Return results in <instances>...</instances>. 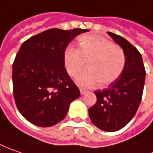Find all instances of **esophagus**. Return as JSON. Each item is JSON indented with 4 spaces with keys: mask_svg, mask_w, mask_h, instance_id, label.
Here are the masks:
<instances>
[{
    "mask_svg": "<svg viewBox=\"0 0 153 153\" xmlns=\"http://www.w3.org/2000/svg\"><path fill=\"white\" fill-rule=\"evenodd\" d=\"M79 91H80V94H81V95H84L85 93L86 92V91H85V89H82V88H80V89H79Z\"/></svg>",
    "mask_w": 153,
    "mask_h": 153,
    "instance_id": "1",
    "label": "esophagus"
}]
</instances>
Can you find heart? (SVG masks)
Masks as SVG:
<instances>
[{
    "mask_svg": "<svg viewBox=\"0 0 153 153\" xmlns=\"http://www.w3.org/2000/svg\"><path fill=\"white\" fill-rule=\"evenodd\" d=\"M64 66L71 77H76L86 67L89 69L76 79V83L85 88H91L100 83L108 86L116 81L125 67L123 49L112 41L97 34L83 35L79 48L68 46L63 55Z\"/></svg>",
    "mask_w": 153,
    "mask_h": 153,
    "instance_id": "obj_1",
    "label": "heart"
}]
</instances>
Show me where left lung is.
<instances>
[{"instance_id": "left-lung-1", "label": "left lung", "mask_w": 153, "mask_h": 153, "mask_svg": "<svg viewBox=\"0 0 153 153\" xmlns=\"http://www.w3.org/2000/svg\"><path fill=\"white\" fill-rule=\"evenodd\" d=\"M108 34L124 51L125 67L116 81L107 89L95 91L97 100L89 108V116L97 128L114 132L124 128L137 112L142 98L146 70L142 56L134 45L120 35Z\"/></svg>"}]
</instances>
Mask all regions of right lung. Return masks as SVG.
I'll return each instance as SVG.
<instances>
[{
    "label": "right lung",
    "instance_id": "1",
    "mask_svg": "<svg viewBox=\"0 0 153 153\" xmlns=\"http://www.w3.org/2000/svg\"><path fill=\"white\" fill-rule=\"evenodd\" d=\"M88 29H47L25 40L13 64V96L31 124L50 127L65 118L80 92L64 68L63 55L74 38Z\"/></svg>",
    "mask_w": 153,
    "mask_h": 153
}]
</instances>
